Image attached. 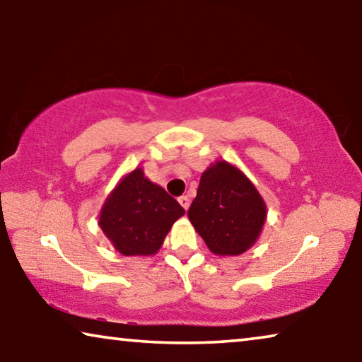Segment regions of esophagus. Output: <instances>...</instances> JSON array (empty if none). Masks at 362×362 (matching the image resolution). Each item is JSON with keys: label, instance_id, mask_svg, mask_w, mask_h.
Listing matches in <instances>:
<instances>
[{"label": "esophagus", "instance_id": "1", "mask_svg": "<svg viewBox=\"0 0 362 362\" xmlns=\"http://www.w3.org/2000/svg\"><path fill=\"white\" fill-rule=\"evenodd\" d=\"M179 203H180V206L183 207V209H188L189 207V199H188V196H180L179 198Z\"/></svg>", "mask_w": 362, "mask_h": 362}]
</instances>
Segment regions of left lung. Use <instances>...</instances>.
I'll use <instances>...</instances> for the list:
<instances>
[{"instance_id":"8db88e82","label":"left lung","mask_w":362,"mask_h":362,"mask_svg":"<svg viewBox=\"0 0 362 362\" xmlns=\"http://www.w3.org/2000/svg\"><path fill=\"white\" fill-rule=\"evenodd\" d=\"M267 207L235 166L218 161L203 173L188 218L214 254L240 255L259 238Z\"/></svg>"}]
</instances>
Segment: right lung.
<instances>
[{
  "instance_id": "obj_1",
  "label": "right lung",
  "mask_w": 362,
  "mask_h": 362,
  "mask_svg": "<svg viewBox=\"0 0 362 362\" xmlns=\"http://www.w3.org/2000/svg\"><path fill=\"white\" fill-rule=\"evenodd\" d=\"M183 214L177 199L136 169L108 196L99 223L122 255H150Z\"/></svg>"
}]
</instances>
